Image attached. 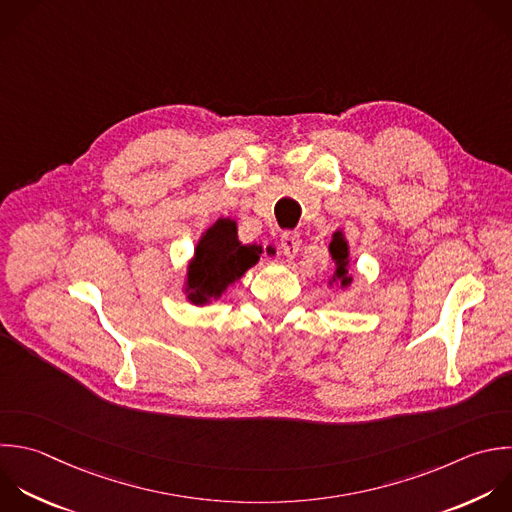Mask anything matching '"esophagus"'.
I'll use <instances>...</instances> for the list:
<instances>
[{"label":"esophagus","mask_w":512,"mask_h":512,"mask_svg":"<svg viewBox=\"0 0 512 512\" xmlns=\"http://www.w3.org/2000/svg\"><path fill=\"white\" fill-rule=\"evenodd\" d=\"M300 244H302V238H300L298 232H292V230L282 232V236H280V248H282V252H284L286 258H294V256L298 254V250H300Z\"/></svg>","instance_id":"obj_1"}]
</instances>
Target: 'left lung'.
<instances>
[{
  "mask_svg": "<svg viewBox=\"0 0 512 512\" xmlns=\"http://www.w3.org/2000/svg\"><path fill=\"white\" fill-rule=\"evenodd\" d=\"M330 254L336 260V278L342 280V284H348L350 278L346 276V266H348V244L342 238L340 232L334 234V240L330 242Z\"/></svg>",
  "mask_w": 512,
  "mask_h": 512,
  "instance_id": "obj_1",
  "label": "left lung"
}]
</instances>
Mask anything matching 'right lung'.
Segmentation results:
<instances>
[{"instance_id":"obj_1","label":"right lung","mask_w":512,"mask_h":512,"mask_svg":"<svg viewBox=\"0 0 512 512\" xmlns=\"http://www.w3.org/2000/svg\"><path fill=\"white\" fill-rule=\"evenodd\" d=\"M260 254V246H244L238 242L236 224L232 220H218L196 248L188 272L190 300L204 304L212 296L218 298L228 284L244 276V272L260 260Z\"/></svg>"}]
</instances>
